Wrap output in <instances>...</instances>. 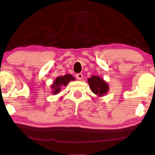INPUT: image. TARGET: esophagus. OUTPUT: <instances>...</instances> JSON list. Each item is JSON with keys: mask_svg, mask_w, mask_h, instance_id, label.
Listing matches in <instances>:
<instances>
[{"mask_svg": "<svg viewBox=\"0 0 155 155\" xmlns=\"http://www.w3.org/2000/svg\"><path fill=\"white\" fill-rule=\"evenodd\" d=\"M76 78H77L78 80H81L82 78V73L76 74Z\"/></svg>", "mask_w": 155, "mask_h": 155, "instance_id": "esophagus-1", "label": "esophagus"}]
</instances>
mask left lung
Returning <instances> with one entry per match:
<instances>
[{"mask_svg": "<svg viewBox=\"0 0 155 155\" xmlns=\"http://www.w3.org/2000/svg\"><path fill=\"white\" fill-rule=\"evenodd\" d=\"M88 83L92 92L99 96H102L107 93L109 89L107 84L97 76H92L88 79Z\"/></svg>", "mask_w": 155, "mask_h": 155, "instance_id": "1", "label": "left lung"}]
</instances>
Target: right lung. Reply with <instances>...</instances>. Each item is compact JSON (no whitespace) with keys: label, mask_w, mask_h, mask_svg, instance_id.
<instances>
[{"label":"right lung","mask_w":155,"mask_h":155,"mask_svg":"<svg viewBox=\"0 0 155 155\" xmlns=\"http://www.w3.org/2000/svg\"><path fill=\"white\" fill-rule=\"evenodd\" d=\"M75 80V78L73 77L70 74L68 75L61 76V77H58L56 78L55 82H53V85L52 86L53 88V94H57L60 91V89L63 87V85H67L68 83L71 80Z\"/></svg>","instance_id":"obj_1"}]
</instances>
